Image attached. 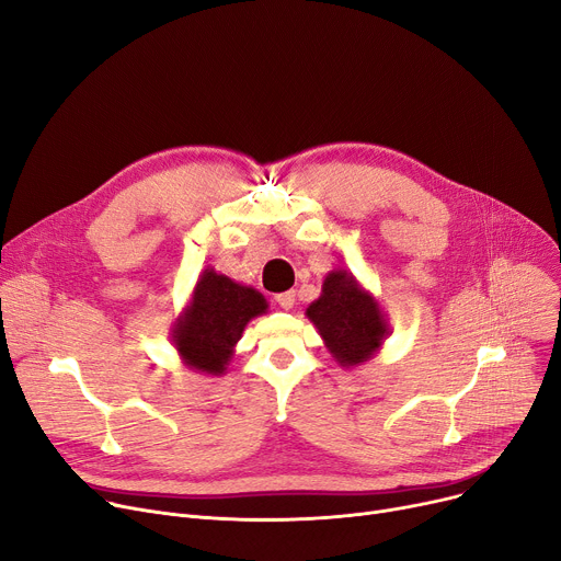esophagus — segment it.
I'll return each mask as SVG.
<instances>
[{"mask_svg": "<svg viewBox=\"0 0 561 561\" xmlns=\"http://www.w3.org/2000/svg\"><path fill=\"white\" fill-rule=\"evenodd\" d=\"M275 300H277V305L282 307V309H293V305H296V290H286V293H279V296H275Z\"/></svg>", "mask_w": 561, "mask_h": 561, "instance_id": "obj_1", "label": "esophagus"}]
</instances>
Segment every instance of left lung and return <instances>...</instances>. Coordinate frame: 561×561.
I'll return each instance as SVG.
<instances>
[{
	"instance_id": "left-lung-1",
	"label": "left lung",
	"mask_w": 561,
	"mask_h": 561,
	"mask_svg": "<svg viewBox=\"0 0 561 561\" xmlns=\"http://www.w3.org/2000/svg\"><path fill=\"white\" fill-rule=\"evenodd\" d=\"M307 318L341 368L370 362L389 336L387 316L373 293L343 268L322 282L320 298L307 307Z\"/></svg>"
}]
</instances>
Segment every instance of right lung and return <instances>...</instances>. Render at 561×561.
Instances as JSON below:
<instances>
[{"label": "right lung", "mask_w": 561, "mask_h": 561, "mask_svg": "<svg viewBox=\"0 0 561 561\" xmlns=\"http://www.w3.org/2000/svg\"><path fill=\"white\" fill-rule=\"evenodd\" d=\"M265 311L268 302L256 288L206 268L188 305L174 318L170 339L188 370L218 377L227 373L248 322Z\"/></svg>", "instance_id": "add662e5"}]
</instances>
